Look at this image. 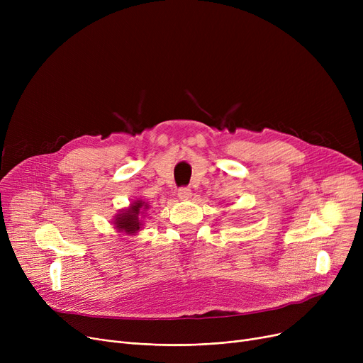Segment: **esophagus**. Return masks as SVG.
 I'll return each instance as SVG.
<instances>
[{"mask_svg": "<svg viewBox=\"0 0 363 363\" xmlns=\"http://www.w3.org/2000/svg\"><path fill=\"white\" fill-rule=\"evenodd\" d=\"M191 196H193V193H191V189H189V188H181L178 191V197L182 201L189 200V199H191Z\"/></svg>", "mask_w": 363, "mask_h": 363, "instance_id": "esophagus-1", "label": "esophagus"}]
</instances>
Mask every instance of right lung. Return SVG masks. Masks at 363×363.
<instances>
[{"mask_svg": "<svg viewBox=\"0 0 363 363\" xmlns=\"http://www.w3.org/2000/svg\"><path fill=\"white\" fill-rule=\"evenodd\" d=\"M150 206L143 200L132 201L128 207L119 211V213L113 218V228L123 235H137L144 226L143 218L147 216ZM142 218H140L139 216Z\"/></svg>", "mask_w": 363, "mask_h": 363, "instance_id": "add662e5", "label": "right lung"}]
</instances>
